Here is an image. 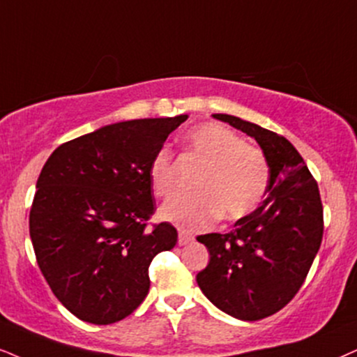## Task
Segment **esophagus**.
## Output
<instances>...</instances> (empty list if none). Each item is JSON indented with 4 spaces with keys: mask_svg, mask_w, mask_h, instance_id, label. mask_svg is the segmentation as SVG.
<instances>
[{
    "mask_svg": "<svg viewBox=\"0 0 357 357\" xmlns=\"http://www.w3.org/2000/svg\"><path fill=\"white\" fill-rule=\"evenodd\" d=\"M192 241H194L192 234H189L186 231H179V236H178L179 245H188V243H191Z\"/></svg>",
    "mask_w": 357,
    "mask_h": 357,
    "instance_id": "34e87169",
    "label": "esophagus"
}]
</instances>
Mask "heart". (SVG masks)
<instances>
[{
    "instance_id": "obj_1",
    "label": "heart",
    "mask_w": 357,
    "mask_h": 357,
    "mask_svg": "<svg viewBox=\"0 0 357 357\" xmlns=\"http://www.w3.org/2000/svg\"><path fill=\"white\" fill-rule=\"evenodd\" d=\"M184 150L201 163L192 181L196 191L166 201L158 211L161 220L197 231L219 215L227 220L245 218L264 201L270 183L267 158L227 126L215 121L194 126L184 135ZM148 176L156 196L173 192L174 163L168 146L153 155Z\"/></svg>"
}]
</instances>
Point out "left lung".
<instances>
[{
    "instance_id": "8db88e82",
    "label": "left lung",
    "mask_w": 357,
    "mask_h": 357,
    "mask_svg": "<svg viewBox=\"0 0 357 357\" xmlns=\"http://www.w3.org/2000/svg\"><path fill=\"white\" fill-rule=\"evenodd\" d=\"M212 116L257 139L268 161L270 183L261 206L238 219L231 232L197 237L211 259L196 280L224 313L257 321L290 303L303 285L321 245V197L285 137L238 116Z\"/></svg>"
}]
</instances>
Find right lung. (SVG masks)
I'll use <instances>...</instances> for the list:
<instances>
[{
  "label": "right lung",
  "mask_w": 357,
  "mask_h": 357,
  "mask_svg": "<svg viewBox=\"0 0 357 357\" xmlns=\"http://www.w3.org/2000/svg\"><path fill=\"white\" fill-rule=\"evenodd\" d=\"M188 115L107 125L54 150L29 212L36 260L56 298L79 319L112 324L150 290L153 257L178 232L155 214L148 166Z\"/></svg>",
  "instance_id": "add662e5"
}]
</instances>
